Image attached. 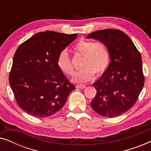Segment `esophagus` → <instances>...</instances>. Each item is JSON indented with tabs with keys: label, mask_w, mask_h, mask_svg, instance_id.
Returning a JSON list of instances; mask_svg holds the SVG:
<instances>
[{
	"label": "esophagus",
	"mask_w": 151,
	"mask_h": 151,
	"mask_svg": "<svg viewBox=\"0 0 151 151\" xmlns=\"http://www.w3.org/2000/svg\"><path fill=\"white\" fill-rule=\"evenodd\" d=\"M76 87L77 88H80V89H83L86 87V85H84V84H78V85L76 86Z\"/></svg>",
	"instance_id": "1"
}]
</instances>
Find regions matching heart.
<instances>
[{
	"label": "heart",
	"instance_id": "1",
	"mask_svg": "<svg viewBox=\"0 0 151 151\" xmlns=\"http://www.w3.org/2000/svg\"><path fill=\"white\" fill-rule=\"evenodd\" d=\"M74 52L84 58L82 63L83 69L75 75L73 80L77 83H84L105 73L110 63V52L104 43L92 40H81L73 47ZM59 69L67 76H73L75 69L68 53L63 51L57 59Z\"/></svg>",
	"mask_w": 151,
	"mask_h": 151
}]
</instances>
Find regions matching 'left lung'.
Masks as SVG:
<instances>
[{
    "mask_svg": "<svg viewBox=\"0 0 151 151\" xmlns=\"http://www.w3.org/2000/svg\"><path fill=\"white\" fill-rule=\"evenodd\" d=\"M87 38L104 43L111 58L106 71L93 83L97 93L91 105L102 116H119L134 106L144 85L141 54L121 30H98Z\"/></svg>",
    "mask_w": 151,
    "mask_h": 151,
    "instance_id": "left-lung-1",
    "label": "left lung"
}]
</instances>
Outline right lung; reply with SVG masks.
Listing matches in <instances>:
<instances>
[{
    "instance_id": "add662e5",
    "label": "right lung",
    "mask_w": 151,
    "mask_h": 151,
    "mask_svg": "<svg viewBox=\"0 0 151 151\" xmlns=\"http://www.w3.org/2000/svg\"><path fill=\"white\" fill-rule=\"evenodd\" d=\"M77 37L52 31L39 32L18 47L9 82L18 106L32 116H51L76 89L57 65L60 54Z\"/></svg>"
}]
</instances>
